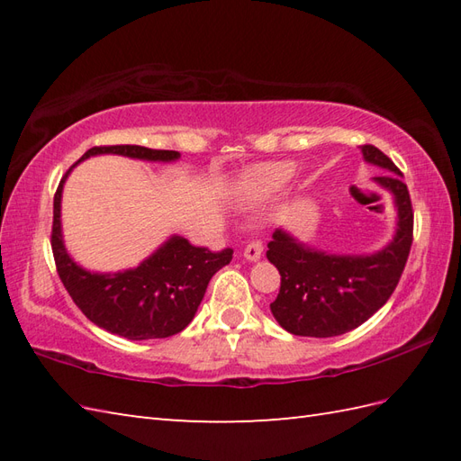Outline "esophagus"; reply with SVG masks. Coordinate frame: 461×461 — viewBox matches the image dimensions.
Here are the masks:
<instances>
[{"instance_id": "obj_1", "label": "esophagus", "mask_w": 461, "mask_h": 461, "mask_svg": "<svg viewBox=\"0 0 461 461\" xmlns=\"http://www.w3.org/2000/svg\"><path fill=\"white\" fill-rule=\"evenodd\" d=\"M261 256H263V246H261V241H251L249 246L246 248V251H243V258H246L248 261H259L261 259Z\"/></svg>"}]
</instances>
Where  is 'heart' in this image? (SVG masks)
<instances>
[{
  "mask_svg": "<svg viewBox=\"0 0 461 461\" xmlns=\"http://www.w3.org/2000/svg\"><path fill=\"white\" fill-rule=\"evenodd\" d=\"M297 166L289 160L261 162L251 166L241 178V190L251 200H267L281 192L295 176Z\"/></svg>",
  "mask_w": 461,
  "mask_h": 461,
  "instance_id": "1",
  "label": "heart"
}]
</instances>
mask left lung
<instances>
[{"label": "left lung", "instance_id": "1", "mask_svg": "<svg viewBox=\"0 0 461 461\" xmlns=\"http://www.w3.org/2000/svg\"><path fill=\"white\" fill-rule=\"evenodd\" d=\"M360 152L365 162L388 172L372 182L393 198V240L372 253H330L285 228L273 231L267 259L279 269L281 289L269 307L291 335L327 339L360 327L390 299L404 271L414 213L402 172L376 146L365 144Z\"/></svg>", "mask_w": 461, "mask_h": 461}]
</instances>
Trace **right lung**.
<instances>
[{"label": "right lung", "instance_id": "right-lung-1", "mask_svg": "<svg viewBox=\"0 0 461 461\" xmlns=\"http://www.w3.org/2000/svg\"><path fill=\"white\" fill-rule=\"evenodd\" d=\"M103 154L162 164L180 160V152L176 150H152L126 144L95 146L77 164ZM75 166L68 168L57 188L51 233L57 271L68 295L96 327L129 340L166 339L184 330L198 311L213 273L228 266L233 251L212 253L210 249L194 248L188 240L172 233L136 267L106 273L85 269L67 251L61 225L63 185Z\"/></svg>", "mask_w": 461, "mask_h": 461}]
</instances>
